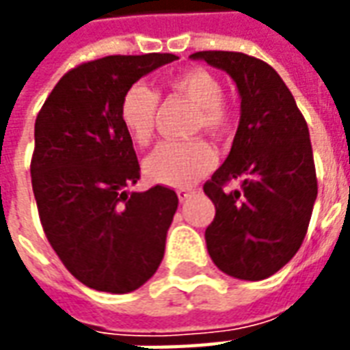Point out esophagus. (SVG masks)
Returning a JSON list of instances; mask_svg holds the SVG:
<instances>
[{
	"label": "esophagus",
	"mask_w": 350,
	"mask_h": 350,
	"mask_svg": "<svg viewBox=\"0 0 350 350\" xmlns=\"http://www.w3.org/2000/svg\"><path fill=\"white\" fill-rule=\"evenodd\" d=\"M191 195H193V191L191 189H178V198H180V202H185Z\"/></svg>",
	"instance_id": "obj_1"
}]
</instances>
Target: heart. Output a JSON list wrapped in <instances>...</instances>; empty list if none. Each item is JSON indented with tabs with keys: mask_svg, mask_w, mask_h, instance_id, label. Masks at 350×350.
I'll list each match as a JSON object with an SVG mask.
<instances>
[{
	"mask_svg": "<svg viewBox=\"0 0 350 350\" xmlns=\"http://www.w3.org/2000/svg\"><path fill=\"white\" fill-rule=\"evenodd\" d=\"M168 88L197 107L195 127L212 135H223L228 127V110L223 105L219 80L206 69H189L168 80ZM159 95L137 82L125 90L120 103V120L137 144L146 146L153 137ZM215 165V152L204 140H168L153 150L144 161L146 176L155 183L187 187Z\"/></svg>",
	"mask_w": 350,
	"mask_h": 350,
	"instance_id": "obj_1",
	"label": "heart"
}]
</instances>
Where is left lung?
<instances>
[{"instance_id":"8db88e82","label":"left lung","mask_w":350,"mask_h":350,"mask_svg":"<svg viewBox=\"0 0 350 350\" xmlns=\"http://www.w3.org/2000/svg\"><path fill=\"white\" fill-rule=\"evenodd\" d=\"M189 57L227 72L242 100L230 153L204 183L215 204L206 247L230 278H270L300 250L315 204L308 123L285 82L262 59L223 50ZM230 179L243 185L225 193L222 185Z\"/></svg>"}]
</instances>
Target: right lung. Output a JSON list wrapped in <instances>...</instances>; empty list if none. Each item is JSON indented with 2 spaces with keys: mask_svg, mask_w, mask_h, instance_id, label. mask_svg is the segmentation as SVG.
<instances>
[{
  "mask_svg": "<svg viewBox=\"0 0 350 350\" xmlns=\"http://www.w3.org/2000/svg\"><path fill=\"white\" fill-rule=\"evenodd\" d=\"M174 54L107 56L62 77L35 120L31 185L44 234L80 283L103 293L137 291L165 255L178 197L129 191L140 178L120 120L125 90Z\"/></svg>",
  "mask_w": 350,
  "mask_h": 350,
  "instance_id": "obj_1",
  "label": "right lung"
}]
</instances>
